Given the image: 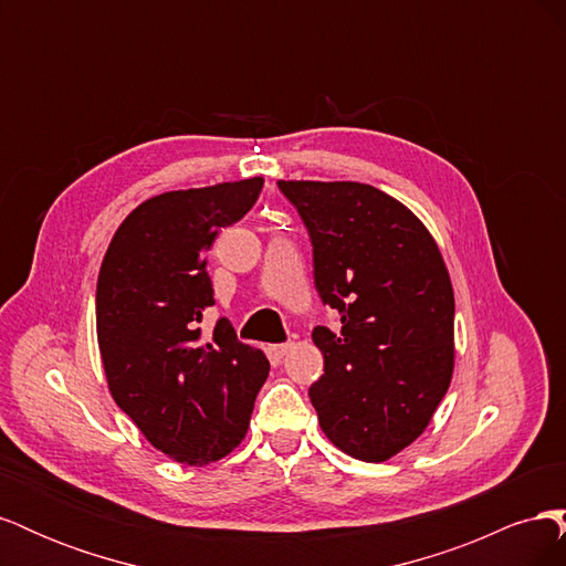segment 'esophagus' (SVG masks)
Masks as SVG:
<instances>
[{
  "mask_svg": "<svg viewBox=\"0 0 566 566\" xmlns=\"http://www.w3.org/2000/svg\"><path fill=\"white\" fill-rule=\"evenodd\" d=\"M290 349H293V342H281V345H271L269 352L273 358H283Z\"/></svg>",
  "mask_w": 566,
  "mask_h": 566,
  "instance_id": "1",
  "label": "esophagus"
}]
</instances>
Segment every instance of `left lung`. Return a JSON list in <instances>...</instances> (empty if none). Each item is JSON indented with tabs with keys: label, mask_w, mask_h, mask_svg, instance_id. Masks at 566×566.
<instances>
[{
	"label": "left lung",
	"mask_w": 566,
	"mask_h": 566,
	"mask_svg": "<svg viewBox=\"0 0 566 566\" xmlns=\"http://www.w3.org/2000/svg\"><path fill=\"white\" fill-rule=\"evenodd\" d=\"M314 248V285L339 314L316 325L323 375L310 387L339 451L382 462L430 424L453 375V287L422 221L380 188L279 181Z\"/></svg>",
	"instance_id": "8db88e82"
}]
</instances>
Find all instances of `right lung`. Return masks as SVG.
<instances>
[{
	"mask_svg": "<svg viewBox=\"0 0 566 566\" xmlns=\"http://www.w3.org/2000/svg\"><path fill=\"white\" fill-rule=\"evenodd\" d=\"M264 179L169 191L115 231L96 283V335L115 403L144 437L188 465L231 453L248 432L266 356L221 316L212 339L200 323L214 306L212 241L243 219Z\"/></svg>",
	"mask_w": 566,
	"mask_h": 566,
	"instance_id": "obj_1",
	"label": "right lung"
}]
</instances>
